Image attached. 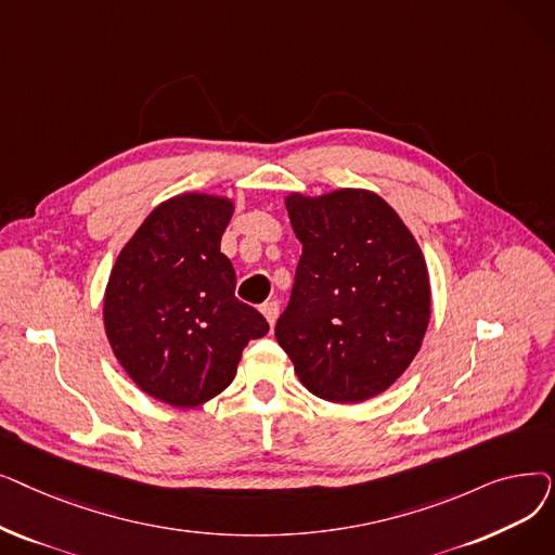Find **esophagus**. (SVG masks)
I'll return each instance as SVG.
<instances>
[{"label": "esophagus", "mask_w": 555, "mask_h": 555, "mask_svg": "<svg viewBox=\"0 0 555 555\" xmlns=\"http://www.w3.org/2000/svg\"><path fill=\"white\" fill-rule=\"evenodd\" d=\"M260 312H262V317L268 319L270 328H274L276 319H279V304H276V301H268V304H262V306H260Z\"/></svg>", "instance_id": "34e87169"}]
</instances>
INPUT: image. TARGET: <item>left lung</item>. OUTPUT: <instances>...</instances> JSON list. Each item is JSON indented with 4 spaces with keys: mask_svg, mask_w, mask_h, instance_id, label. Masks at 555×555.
I'll return each instance as SVG.
<instances>
[{
    "mask_svg": "<svg viewBox=\"0 0 555 555\" xmlns=\"http://www.w3.org/2000/svg\"><path fill=\"white\" fill-rule=\"evenodd\" d=\"M285 209L304 251L276 341L319 398L356 404L387 391L421 351L431 312L414 233L366 189L287 193Z\"/></svg>",
    "mask_w": 555,
    "mask_h": 555,
    "instance_id": "8db88e82",
    "label": "left lung"
}]
</instances>
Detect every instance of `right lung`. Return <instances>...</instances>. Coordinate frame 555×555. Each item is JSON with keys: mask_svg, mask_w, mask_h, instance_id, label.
Masks as SVG:
<instances>
[{"mask_svg": "<svg viewBox=\"0 0 555 555\" xmlns=\"http://www.w3.org/2000/svg\"><path fill=\"white\" fill-rule=\"evenodd\" d=\"M233 216L227 195L164 199L116 256L103 297L114 358L164 404L189 410L222 393L243 348L270 331L236 299V270L220 251Z\"/></svg>", "mask_w": 555, "mask_h": 555, "instance_id": "1", "label": "right lung"}]
</instances>
